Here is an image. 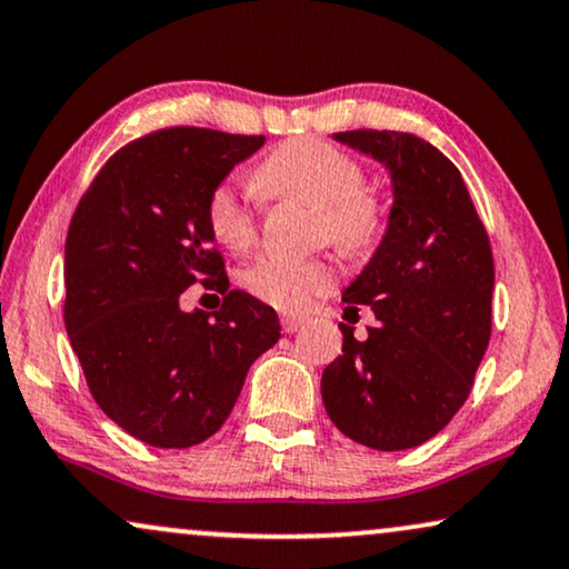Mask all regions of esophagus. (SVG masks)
Returning <instances> with one entry per match:
<instances>
[{
  "label": "esophagus",
  "mask_w": 569,
  "mask_h": 569,
  "mask_svg": "<svg viewBox=\"0 0 569 569\" xmlns=\"http://www.w3.org/2000/svg\"><path fill=\"white\" fill-rule=\"evenodd\" d=\"M280 326H283L286 333H297V330L305 326V318H299V315H283Z\"/></svg>",
  "instance_id": "obj_1"
}]
</instances>
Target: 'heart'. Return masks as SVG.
<instances>
[{
	"instance_id": "heart-1",
	"label": "heart",
	"mask_w": 569,
	"mask_h": 569,
	"mask_svg": "<svg viewBox=\"0 0 569 569\" xmlns=\"http://www.w3.org/2000/svg\"><path fill=\"white\" fill-rule=\"evenodd\" d=\"M362 183V164L322 139L280 143L254 170V186L262 197L318 207L322 233L347 251L370 249L383 233V207ZM207 222L214 239L233 251H247L257 241L254 210L231 183L210 193ZM333 280L336 270L326 260L262 257L243 270L247 291L278 309H301L330 289Z\"/></svg>"
}]
</instances>
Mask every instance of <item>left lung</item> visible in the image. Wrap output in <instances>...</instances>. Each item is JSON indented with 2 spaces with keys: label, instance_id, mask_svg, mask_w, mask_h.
<instances>
[{
  "label": "left lung",
  "instance_id": "8db88e82",
  "mask_svg": "<svg viewBox=\"0 0 569 569\" xmlns=\"http://www.w3.org/2000/svg\"><path fill=\"white\" fill-rule=\"evenodd\" d=\"M391 181L386 233L343 289L368 305V338L338 322L343 355L322 370V405L351 441L378 451L426 443L465 405L491 338L493 257L462 176L433 143L401 131L333 133Z\"/></svg>",
  "mask_w": 569,
  "mask_h": 569
}]
</instances>
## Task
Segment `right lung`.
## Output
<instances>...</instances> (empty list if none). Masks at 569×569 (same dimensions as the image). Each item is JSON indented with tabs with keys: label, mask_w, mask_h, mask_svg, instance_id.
<instances>
[{
	"label": "right lung",
	"mask_w": 569,
	"mask_h": 569,
	"mask_svg": "<svg viewBox=\"0 0 569 569\" xmlns=\"http://www.w3.org/2000/svg\"><path fill=\"white\" fill-rule=\"evenodd\" d=\"M264 136L164 128L112 154L70 220L64 328L91 397L126 433L189 449L218 433L254 359L276 347V309L228 291L207 222L210 193ZM193 282L214 313L180 309Z\"/></svg>",
	"instance_id": "obj_1"
}]
</instances>
